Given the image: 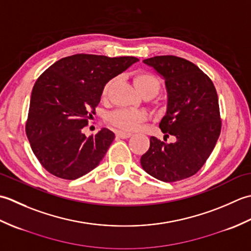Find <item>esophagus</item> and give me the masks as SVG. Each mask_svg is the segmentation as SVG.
<instances>
[{
  "instance_id": "esophagus-1",
  "label": "esophagus",
  "mask_w": 251,
  "mask_h": 251,
  "mask_svg": "<svg viewBox=\"0 0 251 251\" xmlns=\"http://www.w3.org/2000/svg\"><path fill=\"white\" fill-rule=\"evenodd\" d=\"M131 132L128 131H122V130H117L116 131V136L119 138H122V139H127V138L131 137Z\"/></svg>"
}]
</instances>
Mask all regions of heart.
<instances>
[{"mask_svg": "<svg viewBox=\"0 0 251 251\" xmlns=\"http://www.w3.org/2000/svg\"><path fill=\"white\" fill-rule=\"evenodd\" d=\"M115 82L116 77H112L104 84L102 93H101L102 99H106L109 97V94ZM134 83L141 95L150 94L152 96H155L158 93L159 88H161V81H159V78L155 74L148 71L137 72L134 75ZM147 120V112L132 109H119L112 112L108 116L109 123L122 130H134L141 123L146 122Z\"/></svg>", "mask_w": 251, "mask_h": 251, "instance_id": "obj_1", "label": "heart"}]
</instances>
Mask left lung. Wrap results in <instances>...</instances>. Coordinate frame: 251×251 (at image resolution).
<instances>
[{"label": "left lung", "instance_id": "1", "mask_svg": "<svg viewBox=\"0 0 251 251\" xmlns=\"http://www.w3.org/2000/svg\"><path fill=\"white\" fill-rule=\"evenodd\" d=\"M165 79L167 111L159 123L166 143L150 138V148L140 158L142 168L164 182L195 175L209 157L221 131V119L214 83L201 69L183 58L155 56L143 60Z\"/></svg>", "mask_w": 251, "mask_h": 251}]
</instances>
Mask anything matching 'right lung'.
I'll use <instances>...</instances> for the list:
<instances>
[{"mask_svg":"<svg viewBox=\"0 0 251 251\" xmlns=\"http://www.w3.org/2000/svg\"><path fill=\"white\" fill-rule=\"evenodd\" d=\"M137 61L128 56L76 54L56 61L36 79L25 134L47 172L75 180L98 166L114 132L102 128L87 138L82 128L93 119L104 84Z\"/></svg>","mask_w":251,"mask_h":251,"instance_id":"obj_1","label":"right lung"}]
</instances>
